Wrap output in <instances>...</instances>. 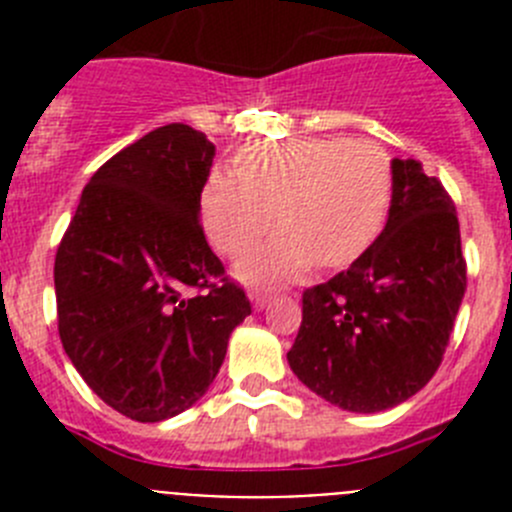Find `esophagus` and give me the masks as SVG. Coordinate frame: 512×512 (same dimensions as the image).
Instances as JSON below:
<instances>
[{"mask_svg":"<svg viewBox=\"0 0 512 512\" xmlns=\"http://www.w3.org/2000/svg\"><path fill=\"white\" fill-rule=\"evenodd\" d=\"M251 300H253V305H256V307H259V310H261V307L269 305V302H271V295H266V292H253Z\"/></svg>","mask_w":512,"mask_h":512,"instance_id":"34e87169","label":"esophagus"}]
</instances>
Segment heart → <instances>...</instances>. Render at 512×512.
Here are the masks:
<instances>
[{
	"instance_id": "b5f03b06",
	"label": "heart",
	"mask_w": 512,
	"mask_h": 512,
	"mask_svg": "<svg viewBox=\"0 0 512 512\" xmlns=\"http://www.w3.org/2000/svg\"><path fill=\"white\" fill-rule=\"evenodd\" d=\"M390 205L392 161L366 138L251 143L238 153V171L215 169L202 189L207 235L225 256L259 243L277 210L282 233L238 264L248 282L354 264L384 230Z\"/></svg>"
}]
</instances>
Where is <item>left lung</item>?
I'll return each instance as SVG.
<instances>
[{
	"label": "left lung",
	"instance_id": "obj_1",
	"mask_svg": "<svg viewBox=\"0 0 512 512\" xmlns=\"http://www.w3.org/2000/svg\"><path fill=\"white\" fill-rule=\"evenodd\" d=\"M467 289L454 200L415 158L392 161V205L372 248L302 292L289 366L351 413L395 408L441 366Z\"/></svg>",
	"mask_w": 512,
	"mask_h": 512
}]
</instances>
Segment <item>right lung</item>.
<instances>
[{
  "label": "right lung",
  "instance_id": "add662e5",
  "mask_svg": "<svg viewBox=\"0 0 512 512\" xmlns=\"http://www.w3.org/2000/svg\"><path fill=\"white\" fill-rule=\"evenodd\" d=\"M215 158L184 122L151 130L102 164L56 251L58 336L112 410L158 423L212 384L251 315L200 223Z\"/></svg>",
  "mask_w": 512,
  "mask_h": 512
}]
</instances>
